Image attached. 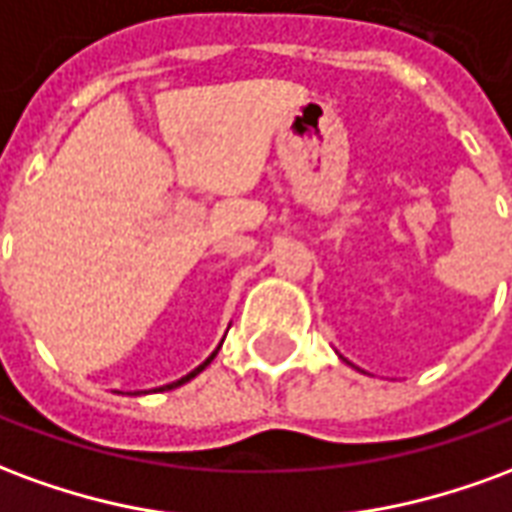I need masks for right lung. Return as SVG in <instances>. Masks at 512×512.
<instances>
[{
  "label": "right lung",
  "mask_w": 512,
  "mask_h": 512,
  "mask_svg": "<svg viewBox=\"0 0 512 512\" xmlns=\"http://www.w3.org/2000/svg\"><path fill=\"white\" fill-rule=\"evenodd\" d=\"M222 343H224V340H222ZM222 343L216 345V351H213V354H211V356H208V359H205V362H202V365H200V367H194V370H191L189 376H183V378H178V381H172V384L156 386V389H153V392H164V389H178V386H183V384H186V381H191V378H194V376H200L202 370H205V367H208V365H211V362H213V356L219 354V348H222ZM134 395H142V392H134ZM145 395H147V392H145Z\"/></svg>",
  "instance_id": "obj_1"
}]
</instances>
